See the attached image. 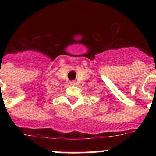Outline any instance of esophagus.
<instances>
[{
	"label": "esophagus",
	"mask_w": 156,
	"mask_h": 156,
	"mask_svg": "<svg viewBox=\"0 0 156 156\" xmlns=\"http://www.w3.org/2000/svg\"><path fill=\"white\" fill-rule=\"evenodd\" d=\"M69 83H70V85H75L76 84L75 81H71V82H70Z\"/></svg>",
	"instance_id": "1"
}]
</instances>
